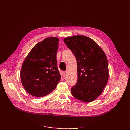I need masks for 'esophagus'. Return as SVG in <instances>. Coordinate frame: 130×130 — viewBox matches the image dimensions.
I'll list each match as a JSON object with an SVG mask.
<instances>
[{"instance_id": "esophagus-1", "label": "esophagus", "mask_w": 130, "mask_h": 130, "mask_svg": "<svg viewBox=\"0 0 130 130\" xmlns=\"http://www.w3.org/2000/svg\"><path fill=\"white\" fill-rule=\"evenodd\" d=\"M66 74H67V73L66 72H64L63 73L62 75H63V77H65L66 76Z\"/></svg>"}]
</instances>
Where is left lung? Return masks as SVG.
Returning <instances> with one entry per match:
<instances>
[{"label": "left lung", "mask_w": 130, "mask_h": 130, "mask_svg": "<svg viewBox=\"0 0 130 130\" xmlns=\"http://www.w3.org/2000/svg\"><path fill=\"white\" fill-rule=\"evenodd\" d=\"M77 61V81L71 88L73 96L89 103L99 96L107 83L108 61L105 53L92 39L77 35L64 39Z\"/></svg>", "instance_id": "8db88e82"}]
</instances>
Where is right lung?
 Segmentation results:
<instances>
[{"mask_svg":"<svg viewBox=\"0 0 130 130\" xmlns=\"http://www.w3.org/2000/svg\"><path fill=\"white\" fill-rule=\"evenodd\" d=\"M57 37L46 38L38 43L27 55L22 64L21 78L26 91L42 97L56 88L61 76L56 60L58 46Z\"/></svg>","mask_w":130,"mask_h":130,"instance_id":"right-lung-1","label":"right lung"}]
</instances>
